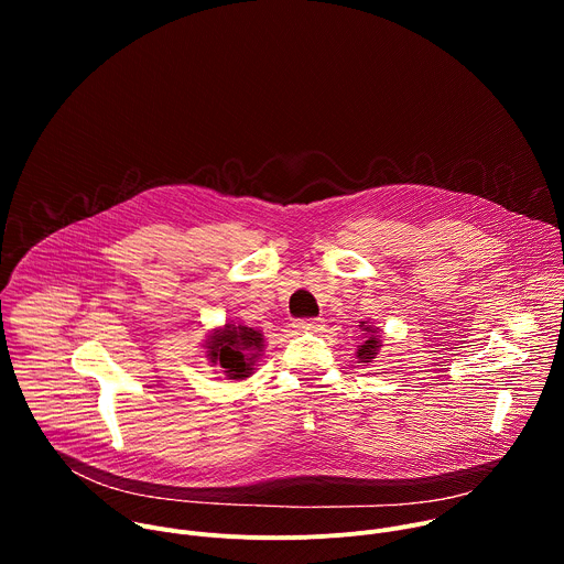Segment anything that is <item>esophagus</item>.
Masks as SVG:
<instances>
[{"label":"esophagus","instance_id":"obj_1","mask_svg":"<svg viewBox=\"0 0 564 564\" xmlns=\"http://www.w3.org/2000/svg\"><path fill=\"white\" fill-rule=\"evenodd\" d=\"M321 324H324L321 318H296L294 328L299 333H316V330H321Z\"/></svg>","mask_w":564,"mask_h":564}]
</instances>
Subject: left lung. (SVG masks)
Listing matches in <instances>:
<instances>
[{
    "label": "left lung",
    "mask_w": 564,
    "mask_h": 564,
    "mask_svg": "<svg viewBox=\"0 0 564 564\" xmlns=\"http://www.w3.org/2000/svg\"><path fill=\"white\" fill-rule=\"evenodd\" d=\"M364 330H366L368 337H366L364 346H359L357 357H359L361 364H368V361H372L375 355L379 352V335H377V330H372V328H364Z\"/></svg>",
    "instance_id": "obj_1"
}]
</instances>
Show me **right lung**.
<instances>
[{
	"mask_svg": "<svg viewBox=\"0 0 564 564\" xmlns=\"http://www.w3.org/2000/svg\"><path fill=\"white\" fill-rule=\"evenodd\" d=\"M207 357L218 364L227 379H246L254 370V361L263 348V335L248 326L225 324L207 339Z\"/></svg>",
	"mask_w": 564,
	"mask_h": 564,
	"instance_id": "obj_1",
	"label": "right lung"
}]
</instances>
